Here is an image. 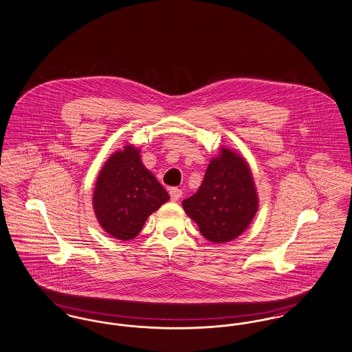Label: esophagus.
I'll return each instance as SVG.
<instances>
[{"instance_id":"34e87169","label":"esophagus","mask_w":352,"mask_h":352,"mask_svg":"<svg viewBox=\"0 0 352 352\" xmlns=\"http://www.w3.org/2000/svg\"><path fill=\"white\" fill-rule=\"evenodd\" d=\"M182 194H184V191H182L181 188H178V187H173V188H170V197H171V201H179V199H181V197H182Z\"/></svg>"}]
</instances>
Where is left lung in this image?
I'll use <instances>...</instances> for the list:
<instances>
[{
  "mask_svg": "<svg viewBox=\"0 0 352 352\" xmlns=\"http://www.w3.org/2000/svg\"><path fill=\"white\" fill-rule=\"evenodd\" d=\"M184 212L212 243L237 239L258 210V195L247 160L221 146L211 158L199 190L182 201Z\"/></svg>",
  "mask_w": 352,
  "mask_h": 352,
  "instance_id": "left-lung-1",
  "label": "left lung"
}]
</instances>
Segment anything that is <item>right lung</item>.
Wrapping results in <instances>:
<instances>
[{"label":"right lung","instance_id":"1","mask_svg":"<svg viewBox=\"0 0 352 352\" xmlns=\"http://www.w3.org/2000/svg\"><path fill=\"white\" fill-rule=\"evenodd\" d=\"M140 153L132 144L115 151L99 171L92 197L101 228L122 241L140 234L151 214L170 199Z\"/></svg>","mask_w":352,"mask_h":352}]
</instances>
